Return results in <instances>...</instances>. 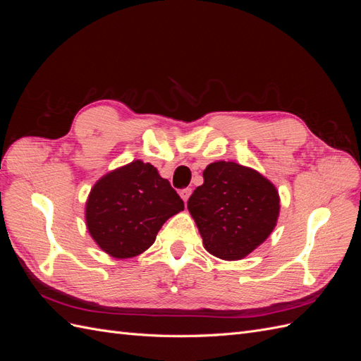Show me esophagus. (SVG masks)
I'll return each instance as SVG.
<instances>
[{
	"label": "esophagus",
	"mask_w": 361,
	"mask_h": 361,
	"mask_svg": "<svg viewBox=\"0 0 361 361\" xmlns=\"http://www.w3.org/2000/svg\"><path fill=\"white\" fill-rule=\"evenodd\" d=\"M191 188H183V190H180L179 191V194H180V197H182V200L187 203L188 202V199H190V195H191Z\"/></svg>",
	"instance_id": "esophagus-1"
}]
</instances>
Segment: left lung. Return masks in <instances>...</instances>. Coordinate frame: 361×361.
Segmentation results:
<instances>
[{
	"label": "left lung",
	"instance_id": "1",
	"mask_svg": "<svg viewBox=\"0 0 361 361\" xmlns=\"http://www.w3.org/2000/svg\"><path fill=\"white\" fill-rule=\"evenodd\" d=\"M188 211L207 253L241 260L277 226L280 195L257 170L233 161H216L203 171V185L188 199Z\"/></svg>",
	"mask_w": 361,
	"mask_h": 361
}]
</instances>
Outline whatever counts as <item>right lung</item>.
Masks as SVG:
<instances>
[{
  "label": "right lung",
  "instance_id": "add662e5",
  "mask_svg": "<svg viewBox=\"0 0 361 361\" xmlns=\"http://www.w3.org/2000/svg\"><path fill=\"white\" fill-rule=\"evenodd\" d=\"M183 202L149 162L135 159L97 180L85 202L93 241L114 259L135 257L155 243L162 224Z\"/></svg>",
  "mask_w": 361,
  "mask_h": 361
}]
</instances>
